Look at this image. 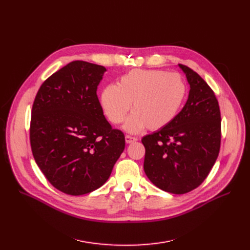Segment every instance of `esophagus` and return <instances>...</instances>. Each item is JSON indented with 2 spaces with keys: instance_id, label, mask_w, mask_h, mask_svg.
Returning <instances> with one entry per match:
<instances>
[{
  "instance_id": "esophagus-1",
  "label": "esophagus",
  "mask_w": 250,
  "mask_h": 250,
  "mask_svg": "<svg viewBox=\"0 0 250 250\" xmlns=\"http://www.w3.org/2000/svg\"><path fill=\"white\" fill-rule=\"evenodd\" d=\"M136 141H138V138H136V137L129 136V135H126V136H125V142H126L127 144L134 143V142H136Z\"/></svg>"
}]
</instances>
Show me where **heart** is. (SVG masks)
Segmentation results:
<instances>
[{
	"label": "heart",
	"instance_id": "heart-1",
	"mask_svg": "<svg viewBox=\"0 0 250 250\" xmlns=\"http://www.w3.org/2000/svg\"><path fill=\"white\" fill-rule=\"evenodd\" d=\"M187 96V85L174 73L161 70H135L124 76L120 86L108 85L102 92L101 103L108 120L118 125L132 107L125 128L137 133L147 125L160 129L178 114Z\"/></svg>",
	"mask_w": 250,
	"mask_h": 250
}]
</instances>
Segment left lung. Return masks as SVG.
<instances>
[{"label":"left lung","mask_w":250,"mask_h":250,"mask_svg":"<svg viewBox=\"0 0 250 250\" xmlns=\"http://www.w3.org/2000/svg\"><path fill=\"white\" fill-rule=\"evenodd\" d=\"M190 90L181 111L168 125L142 139L144 170L152 183L175 194L202 185L214 166L221 145V113L214 91L185 64Z\"/></svg>","instance_id":"8db88e82"}]
</instances>
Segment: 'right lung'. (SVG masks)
Here are the masks:
<instances>
[{
  "mask_svg": "<svg viewBox=\"0 0 250 250\" xmlns=\"http://www.w3.org/2000/svg\"><path fill=\"white\" fill-rule=\"evenodd\" d=\"M103 65L74 61L35 96L30 144L36 164L57 189L81 195L103 186L125 150V135L106 121L97 97Z\"/></svg>",
  "mask_w": 250,
  "mask_h": 250,
  "instance_id": "right-lung-1",
  "label": "right lung"
}]
</instances>
